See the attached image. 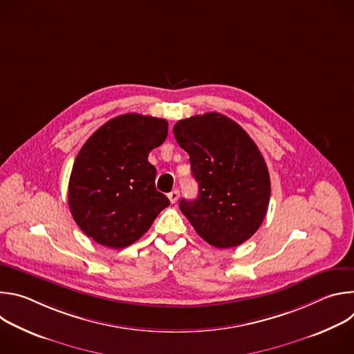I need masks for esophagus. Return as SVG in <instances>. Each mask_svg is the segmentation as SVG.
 <instances>
[{"mask_svg": "<svg viewBox=\"0 0 354 354\" xmlns=\"http://www.w3.org/2000/svg\"><path fill=\"white\" fill-rule=\"evenodd\" d=\"M168 198H169L171 203H176L178 198H179V190L175 189V190H172L171 193H168Z\"/></svg>", "mask_w": 354, "mask_h": 354, "instance_id": "1", "label": "esophagus"}]
</instances>
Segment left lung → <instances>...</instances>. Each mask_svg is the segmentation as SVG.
I'll return each instance as SVG.
<instances>
[{
    "mask_svg": "<svg viewBox=\"0 0 354 354\" xmlns=\"http://www.w3.org/2000/svg\"><path fill=\"white\" fill-rule=\"evenodd\" d=\"M174 136L198 183L197 198H182L180 212L213 246L227 249L249 239L262 225L270 200L269 171L258 145L217 112L179 120Z\"/></svg>",
    "mask_w": 354,
    "mask_h": 354,
    "instance_id": "1",
    "label": "left lung"
}]
</instances>
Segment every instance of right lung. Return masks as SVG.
<instances>
[{"instance_id":"add662e5","label":"right lung","mask_w":354,"mask_h":354,"mask_svg":"<svg viewBox=\"0 0 354 354\" xmlns=\"http://www.w3.org/2000/svg\"><path fill=\"white\" fill-rule=\"evenodd\" d=\"M168 136V122L126 113L100 126L82 145L68 182L77 225L95 242L122 249L140 239L169 206L156 189L151 149Z\"/></svg>"}]
</instances>
